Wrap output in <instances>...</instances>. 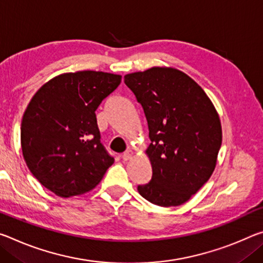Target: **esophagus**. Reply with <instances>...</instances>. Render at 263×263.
<instances>
[{"label": "esophagus", "instance_id": "1", "mask_svg": "<svg viewBox=\"0 0 263 263\" xmlns=\"http://www.w3.org/2000/svg\"><path fill=\"white\" fill-rule=\"evenodd\" d=\"M133 154H135V152H133L131 148H128V149H126V151H125V152L123 153V156H122V158H123V160H125V161L130 160V159H131V158L133 157Z\"/></svg>", "mask_w": 263, "mask_h": 263}]
</instances>
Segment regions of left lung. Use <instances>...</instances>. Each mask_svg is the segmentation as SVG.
Wrapping results in <instances>:
<instances>
[{
	"label": "left lung",
	"instance_id": "1",
	"mask_svg": "<svg viewBox=\"0 0 263 263\" xmlns=\"http://www.w3.org/2000/svg\"><path fill=\"white\" fill-rule=\"evenodd\" d=\"M124 82L143 106L151 144L152 179L141 197L170 207L189 201L213 174L222 141L215 106L189 74L171 66L127 73Z\"/></svg>",
	"mask_w": 263,
	"mask_h": 263
}]
</instances>
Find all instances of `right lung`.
I'll use <instances>...</instances> for the list:
<instances>
[{
	"mask_svg": "<svg viewBox=\"0 0 263 263\" xmlns=\"http://www.w3.org/2000/svg\"><path fill=\"white\" fill-rule=\"evenodd\" d=\"M122 76L103 71L65 72L32 96L21 124L28 168L61 198L93 190L114 164L101 144L95 111Z\"/></svg>",
	"mask_w": 263,
	"mask_h": 263,
	"instance_id": "add662e5",
	"label": "right lung"
}]
</instances>
